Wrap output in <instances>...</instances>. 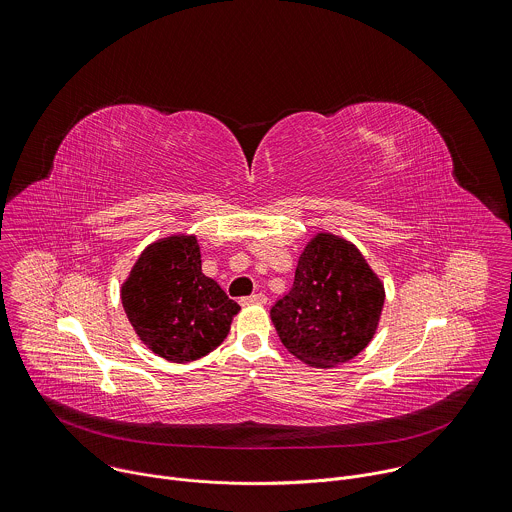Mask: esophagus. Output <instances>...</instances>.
Returning a JSON list of instances; mask_svg holds the SVG:
<instances>
[{
  "label": "esophagus",
  "mask_w": 512,
  "mask_h": 512,
  "mask_svg": "<svg viewBox=\"0 0 512 512\" xmlns=\"http://www.w3.org/2000/svg\"><path fill=\"white\" fill-rule=\"evenodd\" d=\"M266 300H268V298H266L264 294H252V296H244V298L240 300V304H242V306H252V304H260V306H262V304H266Z\"/></svg>",
  "instance_id": "obj_1"
}]
</instances>
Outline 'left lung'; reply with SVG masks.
I'll list each match as a JSON object with an SVG mask.
<instances>
[{
  "label": "left lung",
  "instance_id": "obj_1",
  "mask_svg": "<svg viewBox=\"0 0 512 512\" xmlns=\"http://www.w3.org/2000/svg\"><path fill=\"white\" fill-rule=\"evenodd\" d=\"M384 286L354 244L316 234L298 258L294 284L270 310L290 354L314 368L352 360L372 340Z\"/></svg>",
  "mask_w": 512,
  "mask_h": 512
}]
</instances>
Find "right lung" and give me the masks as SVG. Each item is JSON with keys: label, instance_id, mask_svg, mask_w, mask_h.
<instances>
[{"label": "right lung", "instance_id": "right-lung-1", "mask_svg": "<svg viewBox=\"0 0 512 512\" xmlns=\"http://www.w3.org/2000/svg\"><path fill=\"white\" fill-rule=\"evenodd\" d=\"M122 304L140 340L172 362H192L224 342L240 306L202 274L196 236L150 244L122 284Z\"/></svg>", "mask_w": 512, "mask_h": 512}]
</instances>
